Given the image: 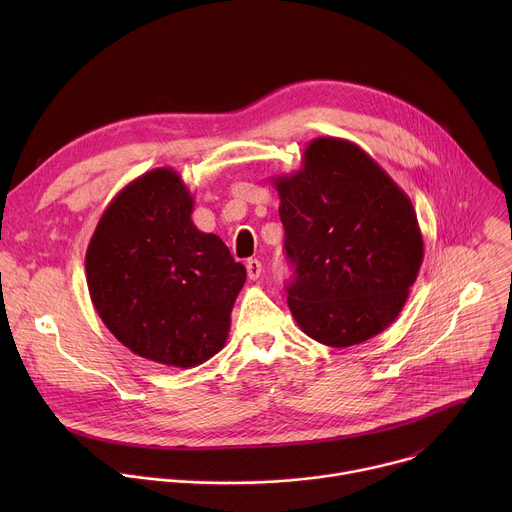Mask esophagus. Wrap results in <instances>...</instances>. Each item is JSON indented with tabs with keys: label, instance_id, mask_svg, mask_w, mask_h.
Segmentation results:
<instances>
[{
	"label": "esophagus",
	"instance_id": "esophagus-1",
	"mask_svg": "<svg viewBox=\"0 0 512 512\" xmlns=\"http://www.w3.org/2000/svg\"><path fill=\"white\" fill-rule=\"evenodd\" d=\"M247 275H249V279H259V275H261V261L249 259L247 261Z\"/></svg>",
	"mask_w": 512,
	"mask_h": 512
}]
</instances>
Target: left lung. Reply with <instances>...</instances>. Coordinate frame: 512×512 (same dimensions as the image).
<instances>
[{"label":"left lung","mask_w":512,"mask_h":512,"mask_svg":"<svg viewBox=\"0 0 512 512\" xmlns=\"http://www.w3.org/2000/svg\"><path fill=\"white\" fill-rule=\"evenodd\" d=\"M285 253L287 306L320 344L346 348L389 328L423 261L409 196L356 143L316 137L302 168L273 178Z\"/></svg>","instance_id":"8db88e82"}]
</instances>
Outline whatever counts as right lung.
<instances>
[{"label":"right lung","instance_id":"right-lung-1","mask_svg":"<svg viewBox=\"0 0 512 512\" xmlns=\"http://www.w3.org/2000/svg\"><path fill=\"white\" fill-rule=\"evenodd\" d=\"M192 208L178 172H145L109 202L85 257L93 306L111 334L178 369L225 346L247 279L221 237L196 229Z\"/></svg>","mask_w":512,"mask_h":512}]
</instances>
